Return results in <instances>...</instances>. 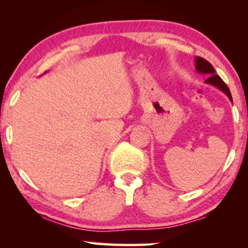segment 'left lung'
Segmentation results:
<instances>
[{
    "label": "left lung",
    "instance_id": "8db88e82",
    "mask_svg": "<svg viewBox=\"0 0 248 248\" xmlns=\"http://www.w3.org/2000/svg\"><path fill=\"white\" fill-rule=\"evenodd\" d=\"M196 69L199 73H203V74H208L209 78L205 79V82L209 84H212V85L217 86V89H220L222 92L228 95V97L230 98L231 102H232V95H231V92L229 90V87L226 84L223 82L219 75L216 74V71L213 69L212 64L208 62L205 59L201 58V57H197L196 58Z\"/></svg>",
    "mask_w": 248,
    "mask_h": 248
}]
</instances>
